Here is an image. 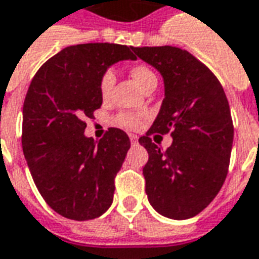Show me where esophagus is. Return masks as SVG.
<instances>
[{"label": "esophagus", "instance_id": "obj_1", "mask_svg": "<svg viewBox=\"0 0 259 259\" xmlns=\"http://www.w3.org/2000/svg\"><path fill=\"white\" fill-rule=\"evenodd\" d=\"M129 137H130V143H132L133 146L139 143V137H137V136H136V135H130Z\"/></svg>", "mask_w": 259, "mask_h": 259}]
</instances>
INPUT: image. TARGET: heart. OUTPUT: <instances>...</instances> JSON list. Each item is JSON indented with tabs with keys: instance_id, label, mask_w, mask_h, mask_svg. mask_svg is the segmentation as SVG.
<instances>
[{
	"instance_id": "1",
	"label": "heart",
	"mask_w": 259,
	"mask_h": 259,
	"mask_svg": "<svg viewBox=\"0 0 259 259\" xmlns=\"http://www.w3.org/2000/svg\"><path fill=\"white\" fill-rule=\"evenodd\" d=\"M132 75L142 90H144L146 87L153 84V82H157V75L146 64H136V66L132 67ZM113 84H115V71L112 68H106L99 78V92H101L102 98H108L111 95ZM143 119H144V115H142V113L120 112L115 117V122L120 127L133 130L140 127V124L143 123Z\"/></svg>"
}]
</instances>
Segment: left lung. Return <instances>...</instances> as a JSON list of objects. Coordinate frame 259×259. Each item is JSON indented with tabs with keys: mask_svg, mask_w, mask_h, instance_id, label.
I'll return each mask as SVG.
<instances>
[{
	"mask_svg": "<svg viewBox=\"0 0 259 259\" xmlns=\"http://www.w3.org/2000/svg\"><path fill=\"white\" fill-rule=\"evenodd\" d=\"M164 78L160 113L139 143L148 153L143 168L148 202L165 218L199 214L218 195L229 172L234 126L218 77L195 56L172 46L133 48ZM154 133L173 136L162 150Z\"/></svg>",
	"mask_w": 259,
	"mask_h": 259,
	"instance_id": "8db88e82",
	"label": "left lung"
}]
</instances>
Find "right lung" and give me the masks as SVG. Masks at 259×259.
Here are the masks:
<instances>
[{"instance_id":"obj_1","label":"right lung","mask_w":259,"mask_h":259,"mask_svg":"<svg viewBox=\"0 0 259 259\" xmlns=\"http://www.w3.org/2000/svg\"><path fill=\"white\" fill-rule=\"evenodd\" d=\"M132 50L113 43L68 46L37 70L26 92L23 154L41 198L67 219L91 220L112 205L129 136L109 127L97 143L84 130L102 105L101 75L116 61L135 60Z\"/></svg>"}]
</instances>
